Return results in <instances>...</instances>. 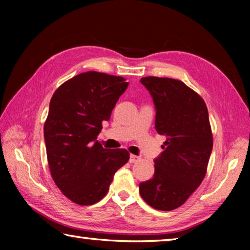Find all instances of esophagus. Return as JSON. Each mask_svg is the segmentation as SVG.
<instances>
[{
    "label": "esophagus",
    "mask_w": 250,
    "mask_h": 250,
    "mask_svg": "<svg viewBox=\"0 0 250 250\" xmlns=\"http://www.w3.org/2000/svg\"><path fill=\"white\" fill-rule=\"evenodd\" d=\"M139 160H140V158H139V156L134 155V154H130V158H129V162L130 163H135V162H138Z\"/></svg>",
    "instance_id": "1"
}]
</instances>
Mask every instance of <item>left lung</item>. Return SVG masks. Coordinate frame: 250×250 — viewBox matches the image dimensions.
<instances>
[{"instance_id": "obj_1", "label": "left lung", "mask_w": 250, "mask_h": 250, "mask_svg": "<svg viewBox=\"0 0 250 250\" xmlns=\"http://www.w3.org/2000/svg\"><path fill=\"white\" fill-rule=\"evenodd\" d=\"M155 107V130L166 137L163 152L154 159V175L139 184L141 197L159 210L183 205L205 177L213 149L204 100L181 80L145 77Z\"/></svg>"}]
</instances>
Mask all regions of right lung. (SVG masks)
I'll return each mask as SVG.
<instances>
[{
	"label": "right lung",
	"instance_id": "add662e5",
	"mask_svg": "<svg viewBox=\"0 0 250 250\" xmlns=\"http://www.w3.org/2000/svg\"><path fill=\"white\" fill-rule=\"evenodd\" d=\"M128 84L119 76L87 71L67 80L52 97L44 125L50 174L76 204L103 200L130 158L126 150L104 149L96 140Z\"/></svg>",
	"mask_w": 250,
	"mask_h": 250
}]
</instances>
